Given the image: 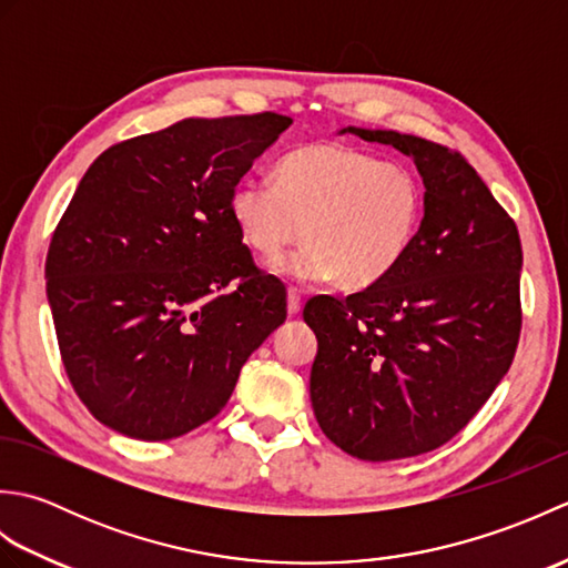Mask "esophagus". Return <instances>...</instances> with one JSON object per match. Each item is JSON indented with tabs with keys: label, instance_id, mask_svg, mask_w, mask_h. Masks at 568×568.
Returning <instances> with one entry per match:
<instances>
[{
	"label": "esophagus",
	"instance_id": "1",
	"mask_svg": "<svg viewBox=\"0 0 568 568\" xmlns=\"http://www.w3.org/2000/svg\"><path fill=\"white\" fill-rule=\"evenodd\" d=\"M300 310H303V295L297 287H287V315L295 317Z\"/></svg>",
	"mask_w": 568,
	"mask_h": 568
}]
</instances>
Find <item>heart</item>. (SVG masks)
Returning <instances> with one entry per match:
<instances>
[{
    "instance_id": "obj_1",
    "label": "heart",
    "mask_w": 568,
    "mask_h": 568,
    "mask_svg": "<svg viewBox=\"0 0 568 568\" xmlns=\"http://www.w3.org/2000/svg\"><path fill=\"white\" fill-rule=\"evenodd\" d=\"M425 210L419 178L403 163L334 141L293 149L271 180H244L232 195V220L244 244L277 261L307 244L277 271L295 281H329L361 291L397 268L413 246Z\"/></svg>"
}]
</instances>
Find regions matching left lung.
Masks as SVG:
<instances>
[{
	"mask_svg": "<svg viewBox=\"0 0 568 568\" xmlns=\"http://www.w3.org/2000/svg\"><path fill=\"white\" fill-rule=\"evenodd\" d=\"M344 131L415 161L425 216L383 281L305 305L317 334L310 397L339 449L393 462L449 442L508 373L523 329V244L458 151L397 131Z\"/></svg>",
	"mask_w": 568,
	"mask_h": 568,
	"instance_id": "8db88e82",
	"label": "left lung"
}]
</instances>
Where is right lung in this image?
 <instances>
[{
    "label": "right lung",
    "instance_id": "add662e5",
    "mask_svg": "<svg viewBox=\"0 0 568 568\" xmlns=\"http://www.w3.org/2000/svg\"><path fill=\"white\" fill-rule=\"evenodd\" d=\"M291 124L183 119L114 143L82 175L45 291L70 385L102 425L143 442L204 425L285 322V287L241 244L232 195Z\"/></svg>",
    "mask_w": 568,
    "mask_h": 568
}]
</instances>
